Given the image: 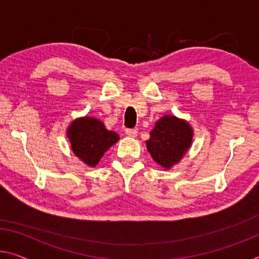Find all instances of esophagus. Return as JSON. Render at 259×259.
Instances as JSON below:
<instances>
[{
	"instance_id": "obj_1",
	"label": "esophagus",
	"mask_w": 259,
	"mask_h": 259,
	"mask_svg": "<svg viewBox=\"0 0 259 259\" xmlns=\"http://www.w3.org/2000/svg\"><path fill=\"white\" fill-rule=\"evenodd\" d=\"M137 134H138V129L137 128H135V129H126L125 130V135H126V136H129V137H136Z\"/></svg>"
}]
</instances>
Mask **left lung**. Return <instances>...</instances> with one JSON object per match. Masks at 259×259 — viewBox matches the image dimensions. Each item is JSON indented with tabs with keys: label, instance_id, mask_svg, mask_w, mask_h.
<instances>
[{
	"label": "left lung",
	"instance_id": "left-lung-1",
	"mask_svg": "<svg viewBox=\"0 0 259 259\" xmlns=\"http://www.w3.org/2000/svg\"><path fill=\"white\" fill-rule=\"evenodd\" d=\"M191 141L192 130L188 123L167 115L155 123L146 145L159 165L169 168L183 157Z\"/></svg>",
	"mask_w": 259,
	"mask_h": 259
}]
</instances>
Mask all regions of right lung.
Segmentation results:
<instances>
[{
	"mask_svg": "<svg viewBox=\"0 0 259 259\" xmlns=\"http://www.w3.org/2000/svg\"><path fill=\"white\" fill-rule=\"evenodd\" d=\"M68 137L75 154L89 166H96L105 152L118 141L117 135L106 129L104 123L88 116L71 123Z\"/></svg>",
	"mask_w": 259,
	"mask_h": 259,
	"instance_id": "add662e5",
	"label": "right lung"
}]
</instances>
